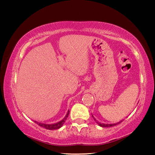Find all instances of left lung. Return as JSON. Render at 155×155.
Returning a JSON list of instances; mask_svg holds the SVG:
<instances>
[{
  "label": "left lung",
  "mask_w": 155,
  "mask_h": 155,
  "mask_svg": "<svg viewBox=\"0 0 155 155\" xmlns=\"http://www.w3.org/2000/svg\"><path fill=\"white\" fill-rule=\"evenodd\" d=\"M94 120H96L95 118H94ZM122 121H120L118 123H116V124H103V123H101V122H97V124H98L100 126V127H114V126H115L117 124H119V123H120Z\"/></svg>",
  "instance_id": "left-lung-1"
}]
</instances>
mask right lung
Here are the masks:
<instances>
[{"mask_svg": "<svg viewBox=\"0 0 155 155\" xmlns=\"http://www.w3.org/2000/svg\"><path fill=\"white\" fill-rule=\"evenodd\" d=\"M69 113L70 111H68L66 115H65V117H64V119L61 121L59 122H57L55 124H44V123H41V122H38L37 121H35V122L36 124H38L39 126H40V127H43L44 128H46V129H48V130H54V129H58V128H61L63 124H64V122H65V120H67V117H68V115H69Z\"/></svg>", "mask_w": 155, "mask_h": 155, "instance_id": "right-lung-1", "label": "right lung"}]
</instances>
